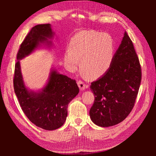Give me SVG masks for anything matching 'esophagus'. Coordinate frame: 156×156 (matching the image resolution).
<instances>
[{
	"label": "esophagus",
	"instance_id": "1",
	"mask_svg": "<svg viewBox=\"0 0 156 156\" xmlns=\"http://www.w3.org/2000/svg\"><path fill=\"white\" fill-rule=\"evenodd\" d=\"M77 84H78V86H79V88H80V90H84L85 89V88H86V85L81 81H79L77 82Z\"/></svg>",
	"mask_w": 156,
	"mask_h": 156
}]
</instances>
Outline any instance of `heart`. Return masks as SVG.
<instances>
[{
  "mask_svg": "<svg viewBox=\"0 0 156 156\" xmlns=\"http://www.w3.org/2000/svg\"><path fill=\"white\" fill-rule=\"evenodd\" d=\"M115 55V42L107 33L94 30H83L70 40L69 50L65 52L64 60L70 72L79 68L90 79L104 75L112 64Z\"/></svg>",
  "mask_w": 156,
  "mask_h": 156,
  "instance_id": "b5f03b06",
  "label": "heart"
}]
</instances>
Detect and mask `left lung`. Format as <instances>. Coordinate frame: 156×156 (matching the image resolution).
Returning <instances> with one entry per match:
<instances>
[{"instance_id":"8db88e82","label":"left lung","mask_w":156,"mask_h":156,"mask_svg":"<svg viewBox=\"0 0 156 156\" xmlns=\"http://www.w3.org/2000/svg\"><path fill=\"white\" fill-rule=\"evenodd\" d=\"M141 81V70L133 44L125 32L107 72L91 83L95 97L90 117L107 127L123 121L134 106Z\"/></svg>"}]
</instances>
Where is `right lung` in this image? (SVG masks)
<instances>
[{
	"label": "right lung",
	"mask_w": 156,
	"mask_h": 156,
	"mask_svg": "<svg viewBox=\"0 0 156 156\" xmlns=\"http://www.w3.org/2000/svg\"><path fill=\"white\" fill-rule=\"evenodd\" d=\"M54 36L51 24L32 27L18 51L13 79L14 91L27 117L36 126L49 131L58 129L64 124L68 105L78 94L79 87L75 80L60 73L53 66L43 88L30 89L23 79L20 60L41 47L51 49Z\"/></svg>",
	"instance_id": "right-lung-1"
}]
</instances>
